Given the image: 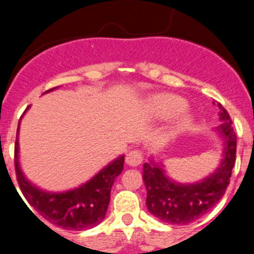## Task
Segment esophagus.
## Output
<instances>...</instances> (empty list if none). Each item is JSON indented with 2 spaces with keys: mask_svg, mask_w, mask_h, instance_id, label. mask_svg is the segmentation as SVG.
<instances>
[{
  "mask_svg": "<svg viewBox=\"0 0 254 254\" xmlns=\"http://www.w3.org/2000/svg\"><path fill=\"white\" fill-rule=\"evenodd\" d=\"M125 162L130 166H137L142 162V152L140 150H130L125 156Z\"/></svg>",
  "mask_w": 254,
  "mask_h": 254,
  "instance_id": "34e87169",
  "label": "esophagus"
}]
</instances>
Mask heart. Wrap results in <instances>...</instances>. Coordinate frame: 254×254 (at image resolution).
Wrapping results in <instances>:
<instances>
[{"mask_svg": "<svg viewBox=\"0 0 254 254\" xmlns=\"http://www.w3.org/2000/svg\"><path fill=\"white\" fill-rule=\"evenodd\" d=\"M186 108V102H185L182 98L177 97L174 94H161L157 95L156 98L152 102V109H154L155 117L159 118V119H167V118H171L174 115L179 114L180 112ZM191 118L189 115L182 118L176 125H175V129L172 134H177L180 131H184L187 127L191 125Z\"/></svg>", "mask_w": 254, "mask_h": 254, "instance_id": "1", "label": "heart"}]
</instances>
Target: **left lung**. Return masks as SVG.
<instances>
[{
	"label": "left lung",
	"instance_id": "left-lung-1",
	"mask_svg": "<svg viewBox=\"0 0 254 254\" xmlns=\"http://www.w3.org/2000/svg\"><path fill=\"white\" fill-rule=\"evenodd\" d=\"M215 104V103H213ZM222 124L217 127L223 139V157L213 174L195 184H177L161 164L145 162L142 180L147 191L146 206L151 215L165 223L187 225L208 212L225 195L236 162L237 136L227 110L218 103Z\"/></svg>",
	"mask_w": 254,
	"mask_h": 254
}]
</instances>
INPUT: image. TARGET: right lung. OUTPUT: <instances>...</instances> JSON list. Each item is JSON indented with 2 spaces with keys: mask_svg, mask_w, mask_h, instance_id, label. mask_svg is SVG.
I'll return each mask as SVG.
<instances>
[{
  "mask_svg": "<svg viewBox=\"0 0 254 254\" xmlns=\"http://www.w3.org/2000/svg\"><path fill=\"white\" fill-rule=\"evenodd\" d=\"M53 89L47 90L46 93ZM18 131L19 124L14 144V169L17 181L23 196L36 212L52 225L64 230L82 231L99 225L104 220L109 206L113 184L122 174L124 167V156L122 155L115 159L100 170L93 179L77 189L65 192H46L31 184L21 171L18 161Z\"/></svg>",
  "mask_w": 254,
  "mask_h": 254,
  "instance_id": "obj_1",
  "label": "right lung"
}]
</instances>
